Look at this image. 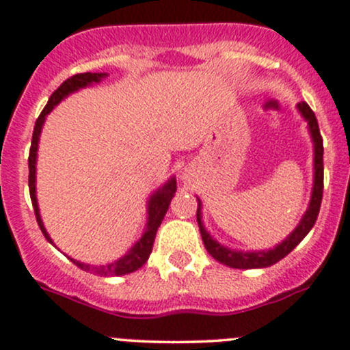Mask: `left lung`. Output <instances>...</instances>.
Instances as JSON below:
<instances>
[{
    "label": "left lung",
    "mask_w": 350,
    "mask_h": 350,
    "mask_svg": "<svg viewBox=\"0 0 350 350\" xmlns=\"http://www.w3.org/2000/svg\"><path fill=\"white\" fill-rule=\"evenodd\" d=\"M297 108H299L300 115L306 118L307 125H309L312 142H314V189H312L309 208L304 213L302 220L297 225L295 230L277 247H273V249L270 250L240 252L227 249V247L220 245L217 240H213L212 237H210L208 232L205 230L204 224H202V204L200 200H198L197 221L198 227H200L202 240H204L206 252H208L215 260H219L220 264L232 267V269H262V267H270L277 264V262L282 260L285 255L291 254V252L302 242L304 237L309 234L310 228L314 227L315 220H317L319 210H321L322 204V191H324V145H322V137L321 130H319L317 118H315V113L310 110L309 105H307L306 101H302V103L297 105Z\"/></svg>",
    "instance_id": "obj_1"
}]
</instances>
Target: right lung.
Returning a JSON list of instances; mask_svg holds the SVG:
<instances>
[{
  "instance_id": "1",
  "label": "right lung",
  "mask_w": 350,
  "mask_h": 350,
  "mask_svg": "<svg viewBox=\"0 0 350 350\" xmlns=\"http://www.w3.org/2000/svg\"><path fill=\"white\" fill-rule=\"evenodd\" d=\"M107 77V73H78L73 75V77L68 78V80L63 81L58 88L55 90L53 95L50 96L48 100L46 107L43 108L38 120L35 123V130H33V138H31V148H29V157H28V167H29V197H31V204L33 208H35V215H36V221H38L41 232H43L44 239L48 240L50 243H53L51 237L48 235L46 228H44L43 221H41L40 217V210H38V200H36V152H38V142H40V133H41V126H43L44 118L46 115L50 113L51 110L59 103L65 96H68L70 93L77 92V90L85 88V86H90L93 83H98L101 81V78ZM176 191V180L172 176L167 183H165L161 189H159L155 193L150 197L148 200V220H146V228L142 235V239L131 247V250L125 257L118 258L115 260L113 264L108 265H90V264H83V262H78L75 258L68 257L75 265L80 267L81 270L85 272H92L95 275H101V277H110V275H125V273H131L135 270L140 269L142 265H145V262L148 260L150 254H152L153 249V242H155V235L157 230H159L161 220H163L165 213H167L168 205H170L172 197L175 195Z\"/></svg>"
}]
</instances>
